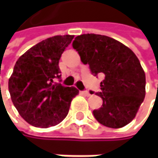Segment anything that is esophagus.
Instances as JSON below:
<instances>
[{"label":"esophagus","instance_id":"esophagus-1","mask_svg":"<svg viewBox=\"0 0 158 158\" xmlns=\"http://www.w3.org/2000/svg\"><path fill=\"white\" fill-rule=\"evenodd\" d=\"M81 93L84 94V95H86V96H89L90 95V93H89V90H83V91H81Z\"/></svg>","mask_w":158,"mask_h":158}]
</instances>
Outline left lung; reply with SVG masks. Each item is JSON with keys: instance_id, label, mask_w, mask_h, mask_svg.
Here are the masks:
<instances>
[{"instance_id": "left-lung-1", "label": "left lung", "mask_w": 158, "mask_h": 158, "mask_svg": "<svg viewBox=\"0 0 158 158\" xmlns=\"http://www.w3.org/2000/svg\"><path fill=\"white\" fill-rule=\"evenodd\" d=\"M72 46L94 76H104L96 93L103 102L93 110L95 119L110 128L131 123L145 96V74L135 54L111 37L95 34L78 35Z\"/></svg>"}]
</instances>
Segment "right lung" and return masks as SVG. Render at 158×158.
Segmentation results:
<instances>
[{"label":"right lung","instance_id":"obj_1","mask_svg":"<svg viewBox=\"0 0 158 158\" xmlns=\"http://www.w3.org/2000/svg\"><path fill=\"white\" fill-rule=\"evenodd\" d=\"M74 35H56L36 44L16 61L8 86L19 114L31 125L55 126L69 113L75 87L54 82L60 79L59 59Z\"/></svg>","mask_w":158,"mask_h":158}]
</instances>
